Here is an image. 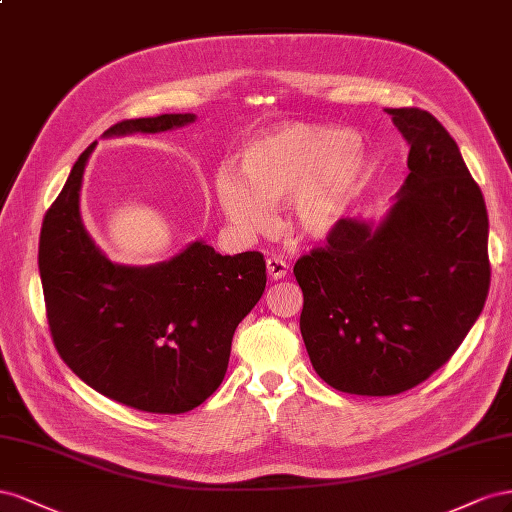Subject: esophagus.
<instances>
[{"instance_id":"1","label":"esophagus","mask_w":512,"mask_h":512,"mask_svg":"<svg viewBox=\"0 0 512 512\" xmlns=\"http://www.w3.org/2000/svg\"><path fill=\"white\" fill-rule=\"evenodd\" d=\"M266 268H268V276H270L272 281H281V279H285L287 272H289V266L285 264L283 259H279V257H268V261H266Z\"/></svg>"}]
</instances>
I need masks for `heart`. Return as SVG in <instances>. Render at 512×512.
<instances>
[{
	"mask_svg": "<svg viewBox=\"0 0 512 512\" xmlns=\"http://www.w3.org/2000/svg\"><path fill=\"white\" fill-rule=\"evenodd\" d=\"M358 139L339 128L285 126L253 141L242 154V173L218 169L216 199L242 238L264 233L270 208L289 203L287 223L300 238H326L358 191Z\"/></svg>",
	"mask_w": 512,
	"mask_h": 512,
	"instance_id": "1",
	"label": "heart"
}]
</instances>
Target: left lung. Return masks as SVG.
Segmentation results:
<instances>
[{
	"instance_id": "obj_1",
	"label": "left lung",
	"mask_w": 512,
	"mask_h": 512,
	"mask_svg": "<svg viewBox=\"0 0 512 512\" xmlns=\"http://www.w3.org/2000/svg\"><path fill=\"white\" fill-rule=\"evenodd\" d=\"M386 113L410 143L397 203L375 229L341 218L294 266L315 373L360 397L405 392L444 367L491 283L485 199L455 139L429 111Z\"/></svg>"
}]
</instances>
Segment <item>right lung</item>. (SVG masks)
I'll use <instances>...</instances> for the list:
<instances>
[{
	"label": "right lung",
	"instance_id": "add662e5",
	"mask_svg": "<svg viewBox=\"0 0 512 512\" xmlns=\"http://www.w3.org/2000/svg\"><path fill=\"white\" fill-rule=\"evenodd\" d=\"M193 120L191 113L122 120L105 135L158 133ZM94 145L42 221L38 266L53 345L72 373L115 403L191 412L223 382L233 332L266 289V259L257 251L223 257L195 242L158 266L111 264L79 216Z\"/></svg>",
	"mask_w": 512,
	"mask_h": 512
}]
</instances>
